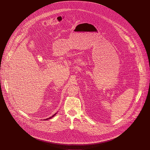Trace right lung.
Listing matches in <instances>:
<instances>
[{
    "mask_svg": "<svg viewBox=\"0 0 150 150\" xmlns=\"http://www.w3.org/2000/svg\"><path fill=\"white\" fill-rule=\"evenodd\" d=\"M55 114H54V115H53V116H52V117H49V118H48V119H45V120H48V119H51V118H52V117H54V115H55Z\"/></svg>",
    "mask_w": 150,
    "mask_h": 150,
    "instance_id": "obj_1",
    "label": "right lung"
}]
</instances>
